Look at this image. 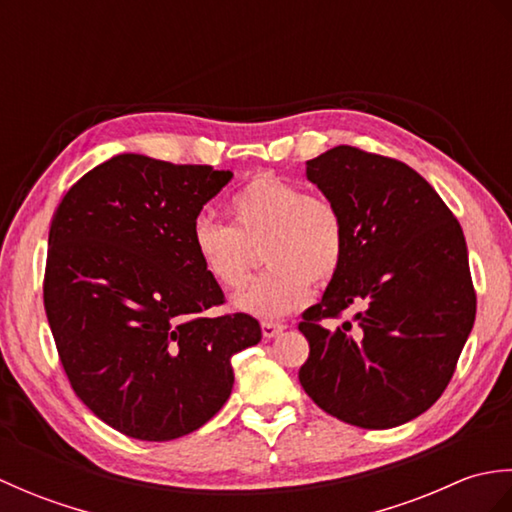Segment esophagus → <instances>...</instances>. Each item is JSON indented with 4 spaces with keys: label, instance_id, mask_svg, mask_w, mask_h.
I'll list each match as a JSON object with an SVG mask.
<instances>
[{
    "label": "esophagus",
    "instance_id": "1",
    "mask_svg": "<svg viewBox=\"0 0 512 512\" xmlns=\"http://www.w3.org/2000/svg\"><path fill=\"white\" fill-rule=\"evenodd\" d=\"M284 330H286L284 323H275V321H264V323H262L264 339H275V336L281 334Z\"/></svg>",
    "mask_w": 512,
    "mask_h": 512
}]
</instances>
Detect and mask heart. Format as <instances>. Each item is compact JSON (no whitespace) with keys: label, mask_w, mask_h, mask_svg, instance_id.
Instances as JSON below:
<instances>
[{"label":"heart","mask_w":512,"mask_h":512,"mask_svg":"<svg viewBox=\"0 0 512 512\" xmlns=\"http://www.w3.org/2000/svg\"><path fill=\"white\" fill-rule=\"evenodd\" d=\"M233 224L198 217L191 246L213 284L237 290L250 275V246H262V277L233 299V308L257 319H279L310 299L312 281L339 273L345 222L332 200L308 195L277 173H257L228 202Z\"/></svg>","instance_id":"1"}]
</instances>
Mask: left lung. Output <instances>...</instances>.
Returning <instances> with one entry per match:
<instances>
[{"label":"left lung","mask_w":512,"mask_h":512,"mask_svg":"<svg viewBox=\"0 0 512 512\" xmlns=\"http://www.w3.org/2000/svg\"><path fill=\"white\" fill-rule=\"evenodd\" d=\"M306 176L345 222V255L323 299L303 312L310 356L301 387L330 416L391 429L447 389L475 321L464 233L436 189L405 162L334 147ZM358 307L334 333L318 323Z\"/></svg>","instance_id":"obj_1"}]
</instances>
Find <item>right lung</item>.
<instances>
[{
	"label": "right lung",
	"instance_id": "obj_1",
	"mask_svg": "<svg viewBox=\"0 0 512 512\" xmlns=\"http://www.w3.org/2000/svg\"><path fill=\"white\" fill-rule=\"evenodd\" d=\"M233 178L209 165L118 154L52 217L43 306L74 394L129 438L176 440L231 396V358L262 341L224 303L191 246L202 206Z\"/></svg>",
	"mask_w": 512,
	"mask_h": 512
}]
</instances>
